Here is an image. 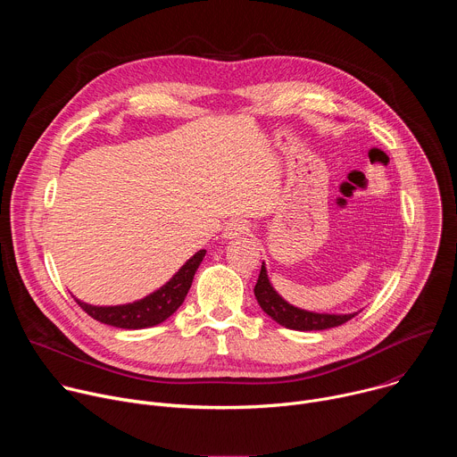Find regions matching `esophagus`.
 I'll use <instances>...</instances> for the list:
<instances>
[{"label": "esophagus", "instance_id": "1", "mask_svg": "<svg viewBox=\"0 0 457 457\" xmlns=\"http://www.w3.org/2000/svg\"><path fill=\"white\" fill-rule=\"evenodd\" d=\"M245 233H247V224H245L244 220H240V219H231V220L224 226V229H222V237H224L226 240L240 238V237L245 235Z\"/></svg>", "mask_w": 457, "mask_h": 457}]
</instances>
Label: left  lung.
Masks as SVG:
<instances>
[{"label": "left lung", "instance_id": "left-lung-1", "mask_svg": "<svg viewBox=\"0 0 457 457\" xmlns=\"http://www.w3.org/2000/svg\"><path fill=\"white\" fill-rule=\"evenodd\" d=\"M254 296L258 305L262 307L266 314H270L277 323L284 325L293 331H323L338 328V325L349 321L358 312H347V314H331V312H312L300 309L287 300H284L278 291L273 287L266 262H262V270H260L256 286H254Z\"/></svg>", "mask_w": 457, "mask_h": 457}]
</instances>
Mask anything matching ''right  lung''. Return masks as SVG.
Masks as SVG:
<instances>
[{"instance_id":"add662e5","label":"right lung","mask_w":457,"mask_h":457,"mask_svg":"<svg viewBox=\"0 0 457 457\" xmlns=\"http://www.w3.org/2000/svg\"><path fill=\"white\" fill-rule=\"evenodd\" d=\"M206 249H201L186 260L184 266L159 289L146 295L141 300L120 303V305H92L79 298L76 302L97 321L112 325L119 329H146L168 320L184 302L195 271L199 270L204 260Z\"/></svg>"}]
</instances>
